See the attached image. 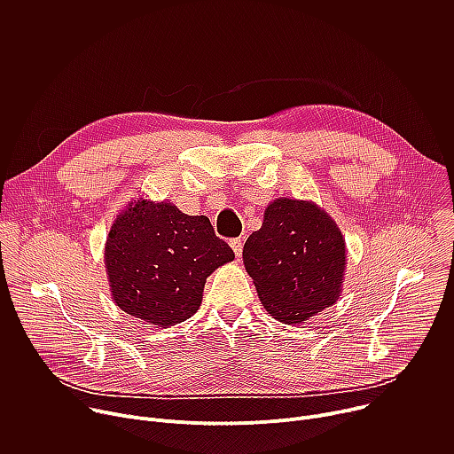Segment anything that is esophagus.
Segmentation results:
<instances>
[{
    "label": "esophagus",
    "mask_w": 454,
    "mask_h": 454,
    "mask_svg": "<svg viewBox=\"0 0 454 454\" xmlns=\"http://www.w3.org/2000/svg\"><path fill=\"white\" fill-rule=\"evenodd\" d=\"M230 246H231L235 256L240 258V254H242V240H240V239H231V240H230Z\"/></svg>",
    "instance_id": "esophagus-1"
}]
</instances>
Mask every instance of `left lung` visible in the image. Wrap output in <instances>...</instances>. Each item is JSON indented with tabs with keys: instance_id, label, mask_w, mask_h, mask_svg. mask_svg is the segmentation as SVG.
<instances>
[{
	"instance_id": "obj_1",
	"label": "left lung",
	"mask_w": 454,
	"mask_h": 454,
	"mask_svg": "<svg viewBox=\"0 0 454 454\" xmlns=\"http://www.w3.org/2000/svg\"><path fill=\"white\" fill-rule=\"evenodd\" d=\"M242 261L275 319L305 323L341 296L345 237L316 203L280 198L266 207L261 230L247 237Z\"/></svg>"
}]
</instances>
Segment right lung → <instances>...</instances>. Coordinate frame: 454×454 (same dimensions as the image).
Instances as JSON below:
<instances>
[{
    "mask_svg": "<svg viewBox=\"0 0 454 454\" xmlns=\"http://www.w3.org/2000/svg\"><path fill=\"white\" fill-rule=\"evenodd\" d=\"M233 258L208 217L144 198L116 215L104 249L114 303L163 329L196 314L207 278Z\"/></svg>",
    "mask_w": 454,
    "mask_h": 454,
    "instance_id": "obj_1",
    "label": "right lung"
}]
</instances>
